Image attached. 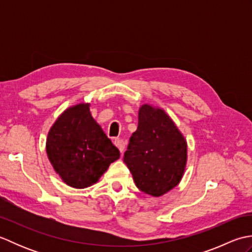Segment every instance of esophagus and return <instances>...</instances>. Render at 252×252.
<instances>
[{
	"label": "esophagus",
	"mask_w": 252,
	"mask_h": 252,
	"mask_svg": "<svg viewBox=\"0 0 252 252\" xmlns=\"http://www.w3.org/2000/svg\"><path fill=\"white\" fill-rule=\"evenodd\" d=\"M115 145L119 148V151H120V153L122 154L123 152H125V149H126V142L123 141V140H121V138H116L115 140Z\"/></svg>",
	"instance_id": "1"
}]
</instances>
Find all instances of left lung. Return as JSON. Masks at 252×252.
<instances>
[{
	"instance_id": "1",
	"label": "left lung",
	"mask_w": 252,
	"mask_h": 252,
	"mask_svg": "<svg viewBox=\"0 0 252 252\" xmlns=\"http://www.w3.org/2000/svg\"><path fill=\"white\" fill-rule=\"evenodd\" d=\"M186 159V141L171 118L162 109L143 105L123 156L137 189L162 196L180 183Z\"/></svg>"
}]
</instances>
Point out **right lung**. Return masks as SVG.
Segmentation results:
<instances>
[{
  "instance_id": "obj_1",
  "label": "right lung",
  "mask_w": 252,
  "mask_h": 252,
  "mask_svg": "<svg viewBox=\"0 0 252 252\" xmlns=\"http://www.w3.org/2000/svg\"><path fill=\"white\" fill-rule=\"evenodd\" d=\"M46 153L63 181L74 189L96 183L120 152L90 112V104L65 110L51 127Z\"/></svg>"
}]
</instances>
